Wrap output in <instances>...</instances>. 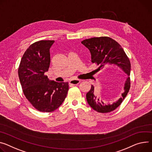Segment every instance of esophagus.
Returning <instances> with one entry per match:
<instances>
[{
    "mask_svg": "<svg viewBox=\"0 0 152 152\" xmlns=\"http://www.w3.org/2000/svg\"><path fill=\"white\" fill-rule=\"evenodd\" d=\"M80 82V80L79 79H73L71 80L70 82H69V84L71 86H75V85H77L79 84V82Z\"/></svg>",
    "mask_w": 152,
    "mask_h": 152,
    "instance_id": "obj_1",
    "label": "esophagus"
}]
</instances>
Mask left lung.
Returning a JSON list of instances; mask_svg holds the SVG:
<instances>
[{
    "label": "left lung",
    "instance_id": "1",
    "mask_svg": "<svg viewBox=\"0 0 152 152\" xmlns=\"http://www.w3.org/2000/svg\"><path fill=\"white\" fill-rule=\"evenodd\" d=\"M81 43L90 50L91 62L99 66L96 70L99 71L108 65L113 64L119 67L128 75L124 84V91L122 93L121 98L112 104H106L101 101L98 96H96L94 86L92 85L86 94L88 104L95 111L102 113L111 112L121 105L129 91L130 88L129 76L131 69L129 58L122 47L116 40L109 37H92L82 40Z\"/></svg>",
    "mask_w": 152,
    "mask_h": 152
}]
</instances>
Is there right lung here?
<instances>
[{"instance_id":"right-lung-1","label":"right lung","mask_w":152,"mask_h":152,"mask_svg":"<svg viewBox=\"0 0 152 152\" xmlns=\"http://www.w3.org/2000/svg\"><path fill=\"white\" fill-rule=\"evenodd\" d=\"M54 40H39L24 53L18 68V75L26 98L39 112H51L65 100L68 82L48 79L45 72L50 64V48Z\"/></svg>"}]
</instances>
